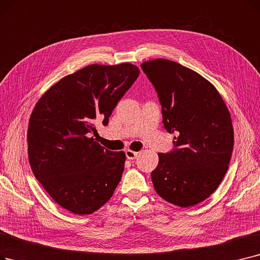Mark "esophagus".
Here are the masks:
<instances>
[{
    "instance_id": "obj_1",
    "label": "esophagus",
    "mask_w": 260,
    "mask_h": 260,
    "mask_svg": "<svg viewBox=\"0 0 260 260\" xmlns=\"http://www.w3.org/2000/svg\"><path fill=\"white\" fill-rule=\"evenodd\" d=\"M125 155H126V158L127 159H136L137 156H138V152H135V151H132V150H126L125 151Z\"/></svg>"
}]
</instances>
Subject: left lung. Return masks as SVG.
Wrapping results in <instances>:
<instances>
[{
	"label": "left lung",
	"instance_id": "1",
	"mask_svg": "<svg viewBox=\"0 0 260 260\" xmlns=\"http://www.w3.org/2000/svg\"><path fill=\"white\" fill-rule=\"evenodd\" d=\"M141 68L159 98L166 129L177 135L173 151L158 153L155 191L173 205L194 206L216 191L229 169L231 114L216 87L189 68L164 58Z\"/></svg>",
	"mask_w": 260,
	"mask_h": 260
}]
</instances>
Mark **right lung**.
Segmentation results:
<instances>
[{
    "mask_svg": "<svg viewBox=\"0 0 260 260\" xmlns=\"http://www.w3.org/2000/svg\"><path fill=\"white\" fill-rule=\"evenodd\" d=\"M137 66L90 64L44 92L28 122L31 171L49 196L75 214L102 207L119 185L125 153L105 150L91 134L137 80Z\"/></svg>",
    "mask_w": 260,
    "mask_h": 260,
    "instance_id": "1",
    "label": "right lung"
}]
</instances>
